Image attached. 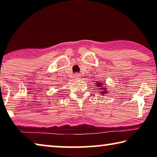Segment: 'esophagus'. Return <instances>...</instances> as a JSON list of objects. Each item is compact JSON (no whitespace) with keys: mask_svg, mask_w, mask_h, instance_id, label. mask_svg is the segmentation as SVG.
Returning <instances> with one entry per match:
<instances>
[{"mask_svg":"<svg viewBox=\"0 0 157 157\" xmlns=\"http://www.w3.org/2000/svg\"><path fill=\"white\" fill-rule=\"evenodd\" d=\"M80 74H79V73H75V79H80Z\"/></svg>","mask_w":157,"mask_h":157,"instance_id":"esophagus-1","label":"esophagus"}]
</instances>
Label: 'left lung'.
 <instances>
[{"mask_svg":"<svg viewBox=\"0 0 157 157\" xmlns=\"http://www.w3.org/2000/svg\"><path fill=\"white\" fill-rule=\"evenodd\" d=\"M97 85V88L98 89V90H100V94H102V95H106V94L109 93V91H107V86H106V84L105 83L103 84V82H100V81H98L96 83Z\"/></svg>","mask_w":157,"mask_h":157,"instance_id":"8db88e82","label":"left lung"}]
</instances>
